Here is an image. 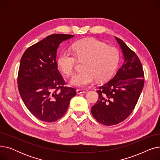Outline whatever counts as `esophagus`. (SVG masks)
Here are the masks:
<instances>
[{
    "label": "esophagus",
    "mask_w": 160,
    "mask_h": 160,
    "mask_svg": "<svg viewBox=\"0 0 160 160\" xmlns=\"http://www.w3.org/2000/svg\"><path fill=\"white\" fill-rule=\"evenodd\" d=\"M86 91L82 89H77V94H81V93H85Z\"/></svg>",
    "instance_id": "obj_1"
}]
</instances>
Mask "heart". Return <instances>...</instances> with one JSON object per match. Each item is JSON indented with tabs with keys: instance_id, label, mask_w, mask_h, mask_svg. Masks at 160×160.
<instances>
[{
	"instance_id": "1",
	"label": "heart",
	"mask_w": 160,
	"mask_h": 160,
	"mask_svg": "<svg viewBox=\"0 0 160 160\" xmlns=\"http://www.w3.org/2000/svg\"><path fill=\"white\" fill-rule=\"evenodd\" d=\"M72 53L63 50L57 58V65L67 76L74 72L76 58L79 60H85L83 71L74 74L70 80L71 84L76 87H86L93 83L110 78L117 69L120 54L117 48L108 47L94 39H83L76 42L72 46Z\"/></svg>"
}]
</instances>
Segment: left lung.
Returning <instances> with one entry per match:
<instances>
[{
	"mask_svg": "<svg viewBox=\"0 0 160 160\" xmlns=\"http://www.w3.org/2000/svg\"><path fill=\"white\" fill-rule=\"evenodd\" d=\"M115 38L122 50L124 63L112 79L99 87L98 99L91 110L95 119L106 126L127 118L144 86V72L139 58L122 40Z\"/></svg>",
	"mask_w": 160,
	"mask_h": 160,
	"instance_id": "8db88e82",
	"label": "left lung"
}]
</instances>
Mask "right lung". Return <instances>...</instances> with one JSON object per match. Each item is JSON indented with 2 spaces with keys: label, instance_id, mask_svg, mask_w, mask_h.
I'll return each mask as SVG.
<instances>
[{
  "label": "right lung",
  "instance_id": "1",
  "mask_svg": "<svg viewBox=\"0 0 160 160\" xmlns=\"http://www.w3.org/2000/svg\"><path fill=\"white\" fill-rule=\"evenodd\" d=\"M72 35L56 33L28 48L21 57L18 89L31 113L38 119L51 122L60 119L68 109L76 90L65 83L58 69L57 50Z\"/></svg>",
  "mask_w": 160,
  "mask_h": 160
}]
</instances>
